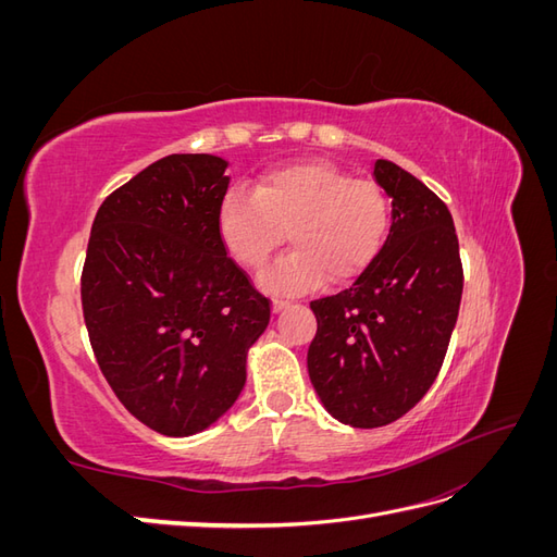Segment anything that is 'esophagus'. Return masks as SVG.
Listing matches in <instances>:
<instances>
[{
  "mask_svg": "<svg viewBox=\"0 0 557 557\" xmlns=\"http://www.w3.org/2000/svg\"><path fill=\"white\" fill-rule=\"evenodd\" d=\"M288 307H290V301H285V299H274V301H272L274 313H281V311H285Z\"/></svg>",
  "mask_w": 557,
  "mask_h": 557,
  "instance_id": "1",
  "label": "esophagus"
}]
</instances>
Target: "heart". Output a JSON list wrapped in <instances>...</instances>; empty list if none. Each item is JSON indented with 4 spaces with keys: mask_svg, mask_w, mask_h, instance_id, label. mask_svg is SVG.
Wrapping results in <instances>:
<instances>
[{
    "mask_svg": "<svg viewBox=\"0 0 557 557\" xmlns=\"http://www.w3.org/2000/svg\"><path fill=\"white\" fill-rule=\"evenodd\" d=\"M391 221V197L376 181L323 160L267 172L256 193L232 188L218 209L221 239L246 269H260L288 232L295 250L262 274L264 288L283 295L360 278L381 256Z\"/></svg>",
    "mask_w": 557,
    "mask_h": 557,
    "instance_id": "b5f03b06",
    "label": "heart"
}]
</instances>
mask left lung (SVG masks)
<instances>
[{"instance_id": "1", "label": "left lung", "mask_w": 557, "mask_h": 557, "mask_svg": "<svg viewBox=\"0 0 557 557\" xmlns=\"http://www.w3.org/2000/svg\"><path fill=\"white\" fill-rule=\"evenodd\" d=\"M393 225L350 288L311 301L307 367L320 401L350 428H383L423 399L444 364L462 299L453 215L423 181L376 160Z\"/></svg>"}]
</instances>
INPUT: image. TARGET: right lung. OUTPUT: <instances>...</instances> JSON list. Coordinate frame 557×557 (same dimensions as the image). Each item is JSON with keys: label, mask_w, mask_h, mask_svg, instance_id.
<instances>
[{"label": "right lung", "mask_w": 557, "mask_h": 557, "mask_svg": "<svg viewBox=\"0 0 557 557\" xmlns=\"http://www.w3.org/2000/svg\"><path fill=\"white\" fill-rule=\"evenodd\" d=\"M227 162L166 156L99 207L81 305L90 346L123 407L166 436L215 423L246 383L269 301L227 256L218 209Z\"/></svg>", "instance_id": "add662e5"}]
</instances>
